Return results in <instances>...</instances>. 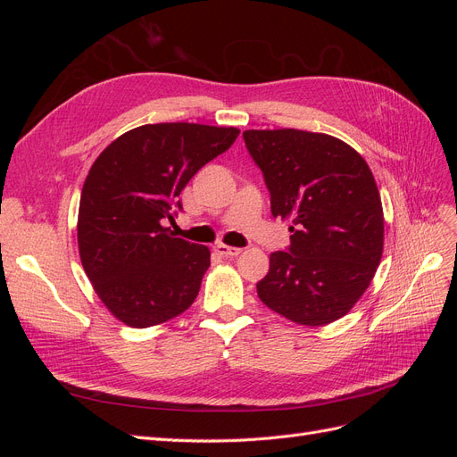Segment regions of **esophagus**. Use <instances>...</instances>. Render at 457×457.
I'll return each mask as SVG.
<instances>
[{"label": "esophagus", "mask_w": 457, "mask_h": 457, "mask_svg": "<svg viewBox=\"0 0 457 457\" xmlns=\"http://www.w3.org/2000/svg\"><path fill=\"white\" fill-rule=\"evenodd\" d=\"M215 252H217L220 257H237V255L242 253L240 247H230V245L220 244V242L215 245Z\"/></svg>", "instance_id": "esophagus-1"}]
</instances>
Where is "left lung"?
Returning <instances> with one entry per match:
<instances>
[{"label":"left lung","instance_id":"8db88e82","mask_svg":"<svg viewBox=\"0 0 457 457\" xmlns=\"http://www.w3.org/2000/svg\"><path fill=\"white\" fill-rule=\"evenodd\" d=\"M244 143L265 179L270 212L289 245L257 282L269 309L303 326L347 314L383 253V210L373 175L354 148L324 133L250 129Z\"/></svg>","mask_w":457,"mask_h":457}]
</instances>
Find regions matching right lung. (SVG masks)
I'll return each instance as SVG.
<instances>
[{"instance_id": "add662e5", "label": "right lung", "mask_w": 457, "mask_h": 457, "mask_svg": "<svg viewBox=\"0 0 457 457\" xmlns=\"http://www.w3.org/2000/svg\"><path fill=\"white\" fill-rule=\"evenodd\" d=\"M237 128L148 123L110 143L79 198L78 245L96 295L123 324L148 328L195 303L210 267L207 245L173 238L163 225L195 173L223 154Z\"/></svg>"}]
</instances>
